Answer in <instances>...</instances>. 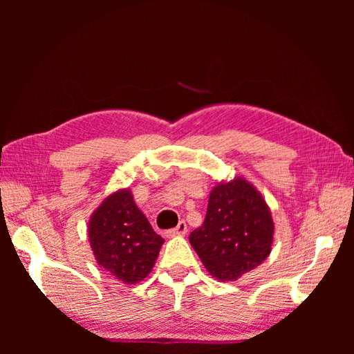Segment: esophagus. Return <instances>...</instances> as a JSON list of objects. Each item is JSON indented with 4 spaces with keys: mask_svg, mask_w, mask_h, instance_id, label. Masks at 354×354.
<instances>
[{
    "mask_svg": "<svg viewBox=\"0 0 354 354\" xmlns=\"http://www.w3.org/2000/svg\"><path fill=\"white\" fill-rule=\"evenodd\" d=\"M185 232H187V225H185V221H179L176 227H173V230L167 231V236L169 237H175V236H184Z\"/></svg>",
    "mask_w": 354,
    "mask_h": 354,
    "instance_id": "1",
    "label": "esophagus"
}]
</instances>
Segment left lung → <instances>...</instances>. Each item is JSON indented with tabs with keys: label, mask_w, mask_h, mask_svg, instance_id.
<instances>
[{
	"label": "left lung",
	"mask_w": 354,
	"mask_h": 354,
	"mask_svg": "<svg viewBox=\"0 0 354 354\" xmlns=\"http://www.w3.org/2000/svg\"><path fill=\"white\" fill-rule=\"evenodd\" d=\"M274 223L261 192L239 176L209 194L206 218L190 232V245L218 281H236L267 259Z\"/></svg>",
	"instance_id": "left-lung-1"
}]
</instances>
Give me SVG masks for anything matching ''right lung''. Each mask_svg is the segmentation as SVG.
Here are the masks:
<instances>
[{"label": "right lung", "instance_id": "right-lung-1", "mask_svg": "<svg viewBox=\"0 0 354 354\" xmlns=\"http://www.w3.org/2000/svg\"><path fill=\"white\" fill-rule=\"evenodd\" d=\"M87 232L98 266L123 284L147 278L164 243L129 189L113 192L95 209Z\"/></svg>", "mask_w": 354, "mask_h": 354}]
</instances>
